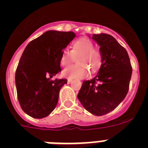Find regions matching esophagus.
<instances>
[{
    "mask_svg": "<svg viewBox=\"0 0 148 148\" xmlns=\"http://www.w3.org/2000/svg\"><path fill=\"white\" fill-rule=\"evenodd\" d=\"M72 82H73V79H71V78H68V79H67V84H70Z\"/></svg>",
    "mask_w": 148,
    "mask_h": 148,
    "instance_id": "1",
    "label": "esophagus"
}]
</instances>
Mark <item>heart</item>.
I'll use <instances>...</instances> for the list:
<instances>
[{"label": "heart", "instance_id": "heart-1", "mask_svg": "<svg viewBox=\"0 0 148 148\" xmlns=\"http://www.w3.org/2000/svg\"><path fill=\"white\" fill-rule=\"evenodd\" d=\"M76 58L78 64L70 66L63 70V75L70 78H83L88 76L90 71H99L102 63V57L99 51L94 49L93 43L87 38L77 40L72 45V50L63 49L60 58L62 66H67Z\"/></svg>", "mask_w": 148, "mask_h": 148}]
</instances>
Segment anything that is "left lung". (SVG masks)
<instances>
[{
    "label": "left lung",
    "mask_w": 148,
    "mask_h": 148,
    "mask_svg": "<svg viewBox=\"0 0 148 148\" xmlns=\"http://www.w3.org/2000/svg\"><path fill=\"white\" fill-rule=\"evenodd\" d=\"M100 46L102 63L98 74L84 81L78 94L83 107L95 116H103L118 107L129 90L132 66L126 49L110 35L92 36Z\"/></svg>",
    "instance_id": "8db88e82"
}]
</instances>
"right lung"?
Here are the masks:
<instances>
[{
    "label": "right lung",
    "mask_w": 148,
    "mask_h": 148,
    "mask_svg": "<svg viewBox=\"0 0 148 148\" xmlns=\"http://www.w3.org/2000/svg\"><path fill=\"white\" fill-rule=\"evenodd\" d=\"M75 37L73 32L49 30L26 47L15 72V85L21 108L31 117L44 118L56 108L67 80L51 78L61 72V53Z\"/></svg>",
    "instance_id": "1"
}]
</instances>
